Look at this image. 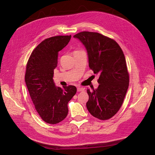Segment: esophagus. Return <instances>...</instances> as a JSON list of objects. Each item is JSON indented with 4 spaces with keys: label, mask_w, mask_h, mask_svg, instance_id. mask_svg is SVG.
<instances>
[{
    "label": "esophagus",
    "mask_w": 155,
    "mask_h": 155,
    "mask_svg": "<svg viewBox=\"0 0 155 155\" xmlns=\"http://www.w3.org/2000/svg\"><path fill=\"white\" fill-rule=\"evenodd\" d=\"M84 91V88H82V87H77V91L78 92H82Z\"/></svg>",
    "instance_id": "34e87169"
}]
</instances>
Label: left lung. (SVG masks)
<instances>
[{
	"mask_svg": "<svg viewBox=\"0 0 155 155\" xmlns=\"http://www.w3.org/2000/svg\"><path fill=\"white\" fill-rule=\"evenodd\" d=\"M87 52L88 66L99 74V87L87 89V108L101 120L114 116L120 108L129 87V74L124 54L119 45L98 32L84 31L73 36Z\"/></svg>",
	"mask_w": 155,
	"mask_h": 155,
	"instance_id": "obj_1",
	"label": "left lung"
}]
</instances>
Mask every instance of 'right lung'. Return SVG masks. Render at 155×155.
I'll return each mask as SVG.
<instances>
[{
  "label": "right lung",
  "instance_id": "1",
  "mask_svg": "<svg viewBox=\"0 0 155 155\" xmlns=\"http://www.w3.org/2000/svg\"><path fill=\"white\" fill-rule=\"evenodd\" d=\"M70 39L71 35L46 39L32 52L27 64L25 82L31 99L40 117L48 124H57L67 117L68 103L77 92L73 85L64 88L56 86L53 78L58 52Z\"/></svg>",
  "mask_w": 155,
  "mask_h": 155
}]
</instances>
